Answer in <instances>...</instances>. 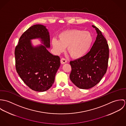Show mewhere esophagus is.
I'll return each mask as SVG.
<instances>
[{
  "mask_svg": "<svg viewBox=\"0 0 126 126\" xmlns=\"http://www.w3.org/2000/svg\"><path fill=\"white\" fill-rule=\"evenodd\" d=\"M66 62H67V61H66V60L65 59L63 58H62V59H61V63L62 64H64V63H65Z\"/></svg>",
  "mask_w": 126,
  "mask_h": 126,
  "instance_id": "34e87169",
  "label": "esophagus"
}]
</instances>
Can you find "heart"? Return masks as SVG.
Returning a JSON list of instances; mask_svg holds the SVG:
<instances>
[{
    "instance_id": "obj_1",
    "label": "heart",
    "mask_w": 126,
    "mask_h": 126,
    "mask_svg": "<svg viewBox=\"0 0 126 126\" xmlns=\"http://www.w3.org/2000/svg\"><path fill=\"white\" fill-rule=\"evenodd\" d=\"M59 40L53 38L51 44L56 52L61 53L68 47V51L74 58H80L88 52L93 42L89 32L74 29L61 33Z\"/></svg>"
}]
</instances>
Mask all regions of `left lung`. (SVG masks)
<instances>
[{"label":"left lung","instance_id":"left-lung-1","mask_svg":"<svg viewBox=\"0 0 126 126\" xmlns=\"http://www.w3.org/2000/svg\"><path fill=\"white\" fill-rule=\"evenodd\" d=\"M97 36L90 51L83 57L71 61L70 79L78 88L88 89L96 85L106 73L109 50L106 39L95 26Z\"/></svg>","mask_w":126,"mask_h":126}]
</instances>
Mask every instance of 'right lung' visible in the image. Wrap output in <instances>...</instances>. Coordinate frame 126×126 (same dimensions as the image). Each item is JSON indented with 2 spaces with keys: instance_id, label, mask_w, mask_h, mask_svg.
<instances>
[{
  "instance_id": "1",
  "label": "right lung",
  "mask_w": 126,
  "mask_h": 126,
  "mask_svg": "<svg viewBox=\"0 0 126 126\" xmlns=\"http://www.w3.org/2000/svg\"><path fill=\"white\" fill-rule=\"evenodd\" d=\"M38 38L40 44L34 46L31 40ZM49 33L46 27L35 25L20 37L15 49L16 66L17 73L31 89L37 92L48 90L53 84L60 67V58L50 53Z\"/></svg>"
}]
</instances>
